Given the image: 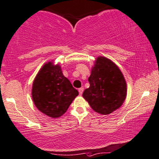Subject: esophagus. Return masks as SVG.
Wrapping results in <instances>:
<instances>
[{
    "mask_svg": "<svg viewBox=\"0 0 159 159\" xmlns=\"http://www.w3.org/2000/svg\"><path fill=\"white\" fill-rule=\"evenodd\" d=\"M84 88L83 87H81V88H79V89H78V92H79V94H83V92H84Z\"/></svg>",
    "mask_w": 159,
    "mask_h": 159,
    "instance_id": "34e87169",
    "label": "esophagus"
}]
</instances>
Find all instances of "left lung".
<instances>
[{"mask_svg":"<svg viewBox=\"0 0 159 159\" xmlns=\"http://www.w3.org/2000/svg\"><path fill=\"white\" fill-rule=\"evenodd\" d=\"M89 87L83 97L95 112L107 115L118 109L127 95V84L121 70L111 60L98 56L92 67Z\"/></svg>","mask_w":159,"mask_h":159,"instance_id":"8db88e82","label":"left lung"}]
</instances>
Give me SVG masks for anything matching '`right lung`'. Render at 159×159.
Masks as SVG:
<instances>
[{
    "instance_id": "add662e5",
    "label": "right lung",
    "mask_w": 159,
    "mask_h": 159,
    "mask_svg": "<svg viewBox=\"0 0 159 159\" xmlns=\"http://www.w3.org/2000/svg\"><path fill=\"white\" fill-rule=\"evenodd\" d=\"M32 99L42 113L58 118L67 111L78 92L63 75L61 66L53 61L45 63L34 80Z\"/></svg>"
}]
</instances>
